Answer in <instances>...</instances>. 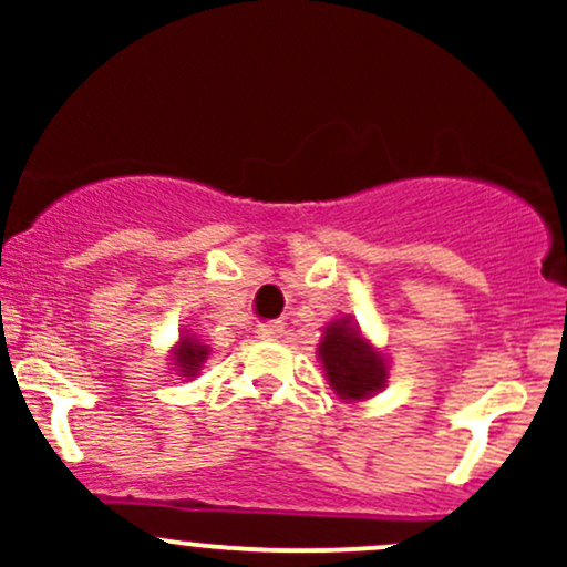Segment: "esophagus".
I'll return each instance as SVG.
<instances>
[{"mask_svg": "<svg viewBox=\"0 0 567 567\" xmlns=\"http://www.w3.org/2000/svg\"><path fill=\"white\" fill-rule=\"evenodd\" d=\"M285 336V322H264L258 324V338H264V341H279V338Z\"/></svg>", "mask_w": 567, "mask_h": 567, "instance_id": "34e87169", "label": "esophagus"}]
</instances>
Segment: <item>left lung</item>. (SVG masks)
Listing matches in <instances>:
<instances>
[{
  "instance_id": "1",
  "label": "left lung",
  "mask_w": 567,
  "mask_h": 567,
  "mask_svg": "<svg viewBox=\"0 0 567 567\" xmlns=\"http://www.w3.org/2000/svg\"><path fill=\"white\" fill-rule=\"evenodd\" d=\"M320 357L330 389L343 400H365L386 386V365L379 351L362 341L349 322H333L324 330Z\"/></svg>"
}]
</instances>
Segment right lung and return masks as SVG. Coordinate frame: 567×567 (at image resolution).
<instances>
[{
  "instance_id": "add662e5",
  "label": "right lung",
  "mask_w": 567,
  "mask_h": 567,
  "mask_svg": "<svg viewBox=\"0 0 567 567\" xmlns=\"http://www.w3.org/2000/svg\"><path fill=\"white\" fill-rule=\"evenodd\" d=\"M207 354H210V349L202 347V343L194 341V338L184 336L181 338L178 349H175L173 360L184 375H197V370L202 368V362L207 360Z\"/></svg>"
}]
</instances>
